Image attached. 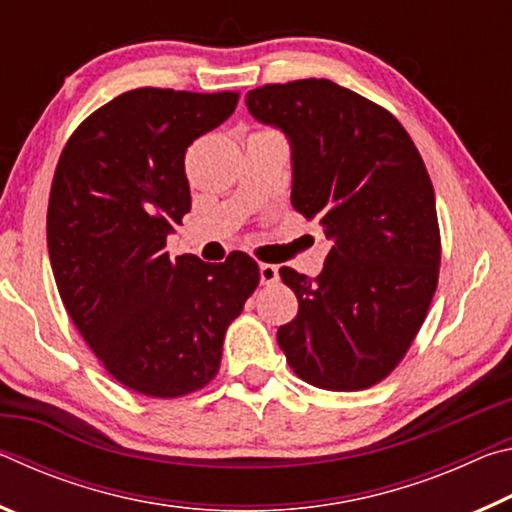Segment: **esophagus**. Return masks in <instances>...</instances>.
<instances>
[{
  "label": "esophagus",
  "instance_id": "obj_1",
  "mask_svg": "<svg viewBox=\"0 0 512 512\" xmlns=\"http://www.w3.org/2000/svg\"><path fill=\"white\" fill-rule=\"evenodd\" d=\"M277 277H280V273H277V266H273V264H259V282H262V284H273V282H277Z\"/></svg>",
  "mask_w": 512,
  "mask_h": 512
}]
</instances>
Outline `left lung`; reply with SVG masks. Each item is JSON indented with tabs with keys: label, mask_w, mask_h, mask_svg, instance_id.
I'll list each match as a JSON object with an SVG mask.
<instances>
[{
	"label": "left lung",
	"mask_w": 512,
	"mask_h": 512,
	"mask_svg": "<svg viewBox=\"0 0 512 512\" xmlns=\"http://www.w3.org/2000/svg\"><path fill=\"white\" fill-rule=\"evenodd\" d=\"M291 149V205L332 241L316 277L280 268L298 314L277 343L300 379L361 391L409 350L438 284L440 232L427 167L391 112L327 79L246 94Z\"/></svg>",
	"instance_id": "1"
}]
</instances>
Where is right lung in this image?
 <instances>
[{
	"instance_id": "right-lung-1",
	"label": "right lung",
	"mask_w": 512,
	"mask_h": 512,
	"mask_svg": "<svg viewBox=\"0 0 512 512\" xmlns=\"http://www.w3.org/2000/svg\"><path fill=\"white\" fill-rule=\"evenodd\" d=\"M237 101V92H124L76 128L58 160L47 210L56 287L85 343L135 393L203 388L219 372L225 329L259 284L246 253L223 264L167 253L192 210L187 146Z\"/></svg>"
}]
</instances>
